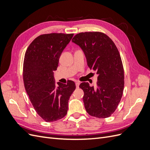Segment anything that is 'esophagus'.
Listing matches in <instances>:
<instances>
[{
  "label": "esophagus",
  "mask_w": 150,
  "mask_h": 150,
  "mask_svg": "<svg viewBox=\"0 0 150 150\" xmlns=\"http://www.w3.org/2000/svg\"><path fill=\"white\" fill-rule=\"evenodd\" d=\"M79 84H80V83L78 82V81H76V88H79Z\"/></svg>",
  "instance_id": "1"
}]
</instances>
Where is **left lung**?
Wrapping results in <instances>:
<instances>
[{"instance_id":"8db88e82","label":"left lung","mask_w":150,"mask_h":150,"mask_svg":"<svg viewBox=\"0 0 150 150\" xmlns=\"http://www.w3.org/2000/svg\"><path fill=\"white\" fill-rule=\"evenodd\" d=\"M72 42L83 50L90 69L97 71V88L88 83L79 88L84 91V108L88 114L106 118L115 112L124 89V69L116 45L107 35L99 32L76 34Z\"/></svg>"}]
</instances>
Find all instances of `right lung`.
<instances>
[{"instance_id":"obj_1","label":"right lung","mask_w":150,"mask_h":150,"mask_svg":"<svg viewBox=\"0 0 150 150\" xmlns=\"http://www.w3.org/2000/svg\"><path fill=\"white\" fill-rule=\"evenodd\" d=\"M73 35H40L31 42L25 54V89L35 110L47 122L56 121L66 115L69 99L76 89L74 82L70 80L67 84H56L54 76L61 54Z\"/></svg>"}]
</instances>
